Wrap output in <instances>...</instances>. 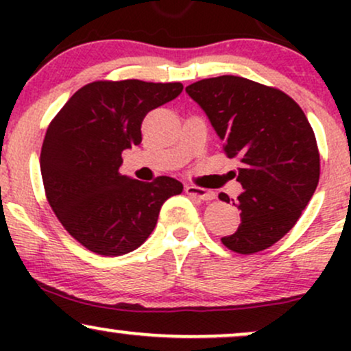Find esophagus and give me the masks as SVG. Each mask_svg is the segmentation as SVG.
Here are the masks:
<instances>
[{
	"label": "esophagus",
	"instance_id": "1",
	"mask_svg": "<svg viewBox=\"0 0 351 351\" xmlns=\"http://www.w3.org/2000/svg\"><path fill=\"white\" fill-rule=\"evenodd\" d=\"M184 191H186V195L193 196V198H198L201 201H211L215 199V191H209V189H204V188H199V186H186L184 188Z\"/></svg>",
	"mask_w": 351,
	"mask_h": 351
}]
</instances>
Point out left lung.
I'll list each match as a JSON object with an SVG mask.
<instances>
[{
  "instance_id": "1",
  "label": "left lung",
  "mask_w": 351,
  "mask_h": 351,
  "mask_svg": "<svg viewBox=\"0 0 351 351\" xmlns=\"http://www.w3.org/2000/svg\"><path fill=\"white\" fill-rule=\"evenodd\" d=\"M237 158L241 224L221 243L237 254L271 247L295 226L320 178V153L307 117L276 87L237 75L203 79L186 87ZM219 199L229 203L226 193Z\"/></svg>"
}]
</instances>
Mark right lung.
<instances>
[{
    "mask_svg": "<svg viewBox=\"0 0 351 351\" xmlns=\"http://www.w3.org/2000/svg\"><path fill=\"white\" fill-rule=\"evenodd\" d=\"M183 84L95 80L79 88L47 127L41 175L47 203L64 229L88 251L122 256L140 247L160 209L183 184L120 175L122 152L142 142V122L176 99Z\"/></svg>",
    "mask_w": 351,
    "mask_h": 351,
    "instance_id": "right-lung-1",
    "label": "right lung"
}]
</instances>
